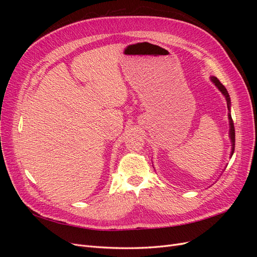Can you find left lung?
I'll use <instances>...</instances> for the list:
<instances>
[{
    "label": "left lung",
    "mask_w": 257,
    "mask_h": 257,
    "mask_svg": "<svg viewBox=\"0 0 257 257\" xmlns=\"http://www.w3.org/2000/svg\"><path fill=\"white\" fill-rule=\"evenodd\" d=\"M210 80H211V82L215 85V87L219 89V91L222 93L223 96L225 97V99H226V103H227V109H228V120H229V139H230V144H231V150H230V157H232V154H234V151H235V127H234V122H232V119H231V114H230V97H229V94L228 92L226 90V88L224 87V85L220 82V80L216 78V77L214 76H210Z\"/></svg>",
    "instance_id": "left-lung-1"
}]
</instances>
